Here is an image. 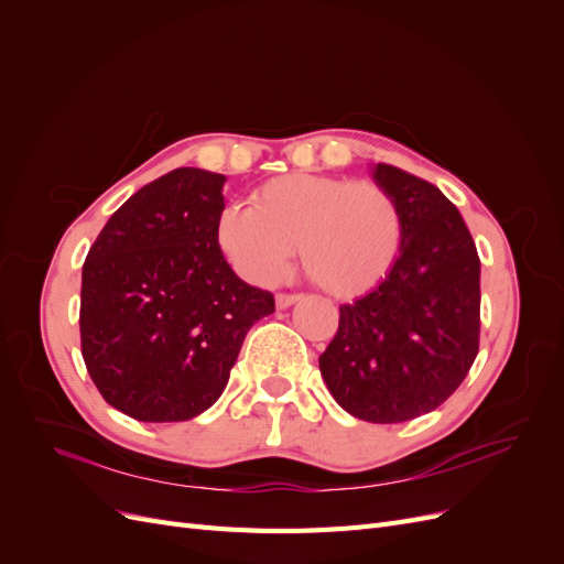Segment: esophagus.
Wrapping results in <instances>:
<instances>
[{
  "label": "esophagus",
  "mask_w": 564,
  "mask_h": 564,
  "mask_svg": "<svg viewBox=\"0 0 564 564\" xmlns=\"http://www.w3.org/2000/svg\"><path fill=\"white\" fill-rule=\"evenodd\" d=\"M296 301H301V296H299V294H278V296H275V303H278V308H280V311L289 308V305H294Z\"/></svg>",
  "instance_id": "obj_1"
}]
</instances>
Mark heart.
I'll list each match as a JSON object with an SVG mask.
<instances>
[{"instance_id": "obj_1", "label": "heart", "mask_w": 564, "mask_h": 564, "mask_svg": "<svg viewBox=\"0 0 564 564\" xmlns=\"http://www.w3.org/2000/svg\"><path fill=\"white\" fill-rule=\"evenodd\" d=\"M402 237L400 204L383 185L303 172L253 187L249 209L228 207L216 224L220 251L245 280L278 282L299 247L305 275L338 299L377 286Z\"/></svg>"}]
</instances>
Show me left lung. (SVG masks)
<instances>
[{
  "mask_svg": "<svg viewBox=\"0 0 564 564\" xmlns=\"http://www.w3.org/2000/svg\"><path fill=\"white\" fill-rule=\"evenodd\" d=\"M371 178L400 204L402 249L371 294L340 305L319 371L355 419L402 423L437 409L475 362L480 259L440 187L390 164H373Z\"/></svg>",
  "mask_w": 564,
  "mask_h": 564,
  "instance_id": "1",
  "label": "left lung"
}]
</instances>
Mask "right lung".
<instances>
[{
    "label": "right lung",
    "instance_id": "right-lung-1",
    "mask_svg": "<svg viewBox=\"0 0 564 564\" xmlns=\"http://www.w3.org/2000/svg\"><path fill=\"white\" fill-rule=\"evenodd\" d=\"M224 174L181 166L143 185L82 268L84 365L100 395L148 423L195 419L226 390L275 299L235 275L216 240Z\"/></svg>",
    "mask_w": 564,
    "mask_h": 564
}]
</instances>
